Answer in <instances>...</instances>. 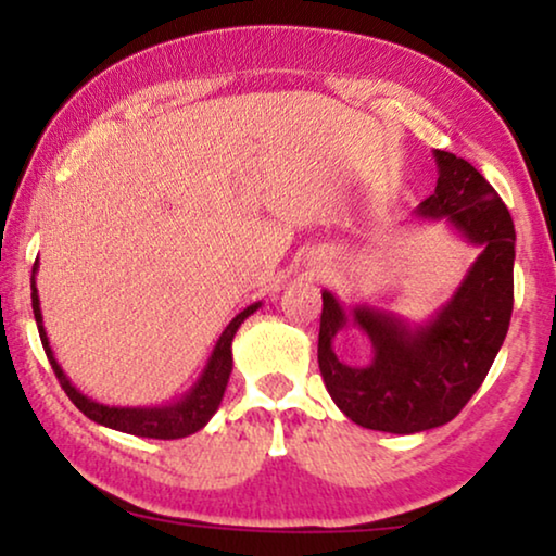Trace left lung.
<instances>
[{
    "label": "left lung",
    "mask_w": 556,
    "mask_h": 556,
    "mask_svg": "<svg viewBox=\"0 0 556 556\" xmlns=\"http://www.w3.org/2000/svg\"><path fill=\"white\" fill-rule=\"evenodd\" d=\"M438 185L415 217L445 219L463 240L481 248L451 301L422 324L375 306L344 308L324 291L318 369L331 400L349 420L369 430L413 435L451 422L483 384L514 311L516 232L506 204L466 159L432 151ZM346 325L368 333L372 359L341 363L332 339Z\"/></svg>",
    "instance_id": "1"
}]
</instances>
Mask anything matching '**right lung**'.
I'll use <instances>...</instances> for the list:
<instances>
[{
	"mask_svg": "<svg viewBox=\"0 0 556 556\" xmlns=\"http://www.w3.org/2000/svg\"><path fill=\"white\" fill-rule=\"evenodd\" d=\"M35 273H37V263L33 268V311H35L37 331H40L45 354H48V359L52 364V369H55V377L60 379V384H63L65 394L73 400V405L78 407L83 415L90 417V420L98 425H105V428L111 430H121V432H128V435L154 438V440L187 438L192 435V432L202 430L204 425L210 422V417L217 413L219 402H223L227 379H230V371H232L235 333H238L240 324L245 321L250 314H255V311L261 308V301L253 303V306H248L245 311H240V314L227 324L223 337L217 339L215 349H212L207 364H204L202 375L197 377V382L189 387L177 402L156 405V407H116V405H103V402L90 400L80 390H75L63 367L58 364L55 354H52L50 349L48 331H45L42 326V311H40V295H37V286H35Z\"/></svg>",
	"mask_w": 556,
	"mask_h": 556,
	"instance_id": "add662e5",
	"label": "right lung"
}]
</instances>
